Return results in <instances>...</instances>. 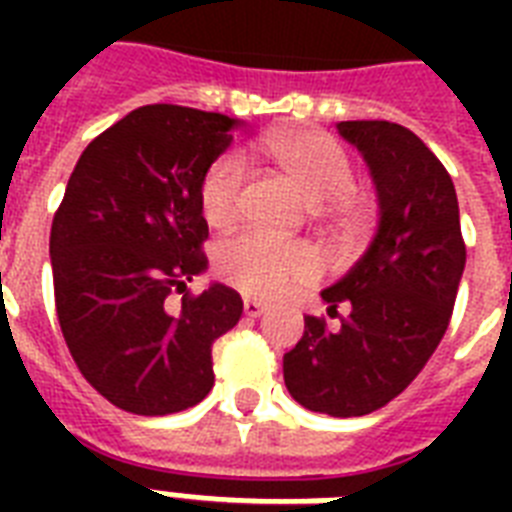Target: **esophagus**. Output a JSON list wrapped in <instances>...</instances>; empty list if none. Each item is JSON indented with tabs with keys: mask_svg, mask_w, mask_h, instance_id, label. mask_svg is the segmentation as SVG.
<instances>
[{
	"mask_svg": "<svg viewBox=\"0 0 512 512\" xmlns=\"http://www.w3.org/2000/svg\"><path fill=\"white\" fill-rule=\"evenodd\" d=\"M249 305H255V308H257V303H247V311H249ZM252 313H257V311H252Z\"/></svg>",
	"mask_w": 512,
	"mask_h": 512,
	"instance_id": "1",
	"label": "esophagus"
}]
</instances>
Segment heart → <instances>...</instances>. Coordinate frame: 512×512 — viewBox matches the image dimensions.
Returning a JSON list of instances; mask_svg holds the SVG:
<instances>
[{
  "label": "heart",
  "instance_id": "b5f03b06",
  "mask_svg": "<svg viewBox=\"0 0 512 512\" xmlns=\"http://www.w3.org/2000/svg\"><path fill=\"white\" fill-rule=\"evenodd\" d=\"M345 260H348L345 252H340V255H313L311 249H303V247H292L287 255L289 268H311L313 265L319 276L321 273H329V271H335V268H340Z\"/></svg>",
  "mask_w": 512,
  "mask_h": 512
}]
</instances>
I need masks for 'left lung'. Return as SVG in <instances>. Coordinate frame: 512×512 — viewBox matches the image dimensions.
I'll use <instances>...</instances> for the list:
<instances>
[{
	"label": "left lung",
	"mask_w": 512,
	"mask_h": 512,
	"mask_svg": "<svg viewBox=\"0 0 512 512\" xmlns=\"http://www.w3.org/2000/svg\"><path fill=\"white\" fill-rule=\"evenodd\" d=\"M239 119L135 108L79 156L50 231L55 305L79 372L124 412L164 417L215 385L212 342L244 303L201 281L204 180Z\"/></svg>",
	"instance_id": "8db88e82"
}]
</instances>
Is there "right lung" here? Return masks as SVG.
<instances>
[{"label": "right lung", "instance_id": "right-lung-1", "mask_svg": "<svg viewBox=\"0 0 512 512\" xmlns=\"http://www.w3.org/2000/svg\"><path fill=\"white\" fill-rule=\"evenodd\" d=\"M377 191V228L340 281L321 292L327 311L305 316L284 353L297 404L361 417L396 398L428 364L452 319L465 244L452 177L414 132L390 122H340Z\"/></svg>", "mask_w": 512, "mask_h": 512}]
</instances>
